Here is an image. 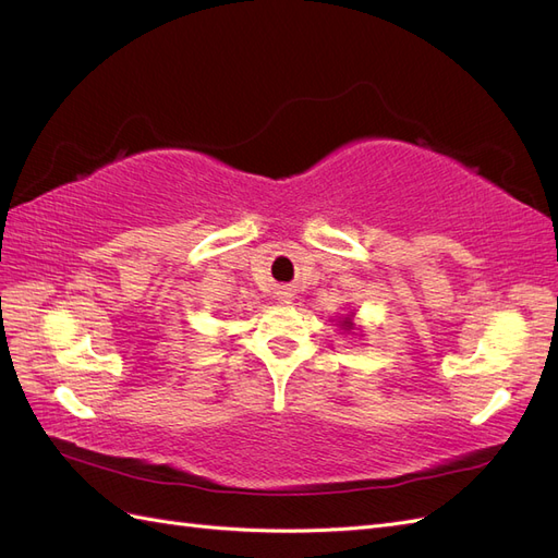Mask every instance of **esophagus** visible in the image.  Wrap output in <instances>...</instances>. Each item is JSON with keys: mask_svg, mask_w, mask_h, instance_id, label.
I'll return each mask as SVG.
<instances>
[{"mask_svg": "<svg viewBox=\"0 0 558 558\" xmlns=\"http://www.w3.org/2000/svg\"><path fill=\"white\" fill-rule=\"evenodd\" d=\"M277 300H279V302H286V305H291V300H293V291H289V289L279 291V293H277Z\"/></svg>", "mask_w": 558, "mask_h": 558, "instance_id": "1", "label": "esophagus"}]
</instances>
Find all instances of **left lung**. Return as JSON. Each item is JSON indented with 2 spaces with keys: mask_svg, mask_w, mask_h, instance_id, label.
I'll use <instances>...</instances> for the list:
<instances>
[{
  "mask_svg": "<svg viewBox=\"0 0 558 558\" xmlns=\"http://www.w3.org/2000/svg\"><path fill=\"white\" fill-rule=\"evenodd\" d=\"M353 316H356V312H349V314H344V316L337 318V326H340V330H344L347 335H349V332H353V330H359V328H356V324H353Z\"/></svg>",
  "mask_w": 558,
  "mask_h": 558,
  "instance_id": "left-lung-1",
  "label": "left lung"
}]
</instances>
